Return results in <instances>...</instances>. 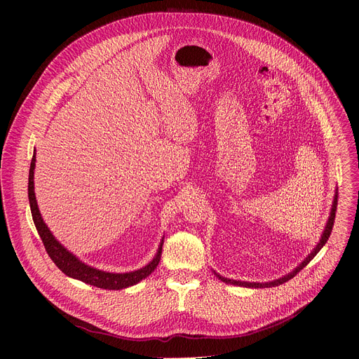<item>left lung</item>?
<instances>
[{
	"instance_id": "obj_1",
	"label": "left lung",
	"mask_w": 359,
	"mask_h": 359,
	"mask_svg": "<svg viewBox=\"0 0 359 359\" xmlns=\"http://www.w3.org/2000/svg\"><path fill=\"white\" fill-rule=\"evenodd\" d=\"M337 204H338V190L335 191V196H334V201H332V208H331V213H330V217H328V222H327V226H325V229H324V233H323V236H321V240H320V243L317 244V247L309 254V257H305V260L297 267V269H294L290 274H287V276H284V277H281V278H278V280H274V281H270V283H248V281H237V280H230V278H226V277H222L220 274H217L216 271H215V274H216V277L219 278V280H222L223 283H226V284H233V285H238V287H248V288H267V287H276V285H280V284H284L285 281H288V280H291L292 277H295L306 264H309L316 255H317V252L324 247V244L327 243V240L330 238V234H331V231H332V227H334V222H335V212H337Z\"/></svg>"
}]
</instances>
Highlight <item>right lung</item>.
I'll use <instances>...</instances> for the list:
<instances>
[{"instance_id": "1", "label": "right lung", "mask_w": 359, "mask_h": 359, "mask_svg": "<svg viewBox=\"0 0 359 359\" xmlns=\"http://www.w3.org/2000/svg\"><path fill=\"white\" fill-rule=\"evenodd\" d=\"M35 150H34V156L31 161V168H29V177H28V198H29V208H31V215L34 224L36 227V231L45 245V250L48 255L55 263V266L68 277H72L75 280H81L82 283L90 284L97 288H104V290H122L128 288L130 285L137 284L139 281L144 280L147 276H150L155 269L158 267L161 262V255H162V245H163V238L159 244L158 252L149 264L144 267L129 271V273H108V271H102L97 269H93L85 263H82L76 255L69 252L55 237L50 233L48 226L43 223L36 198H35V191H34V169H35Z\"/></svg>"}]
</instances>
